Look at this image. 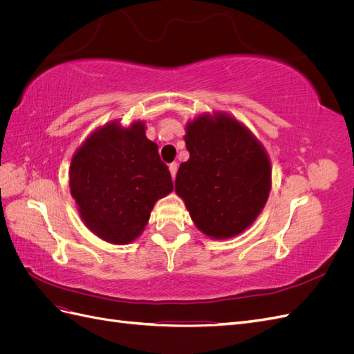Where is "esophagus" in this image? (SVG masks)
Segmentation results:
<instances>
[{"instance_id":"1","label":"esophagus","mask_w":354,"mask_h":354,"mask_svg":"<svg viewBox=\"0 0 354 354\" xmlns=\"http://www.w3.org/2000/svg\"><path fill=\"white\" fill-rule=\"evenodd\" d=\"M169 173H171V177L173 178H176V174H177V168H178V165H177V162H173V164H169Z\"/></svg>"}]
</instances>
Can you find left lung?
I'll return each mask as SVG.
<instances>
[{"label":"left lung","mask_w":354,"mask_h":354,"mask_svg":"<svg viewBox=\"0 0 354 354\" xmlns=\"http://www.w3.org/2000/svg\"><path fill=\"white\" fill-rule=\"evenodd\" d=\"M185 142L190 158L177 171V195L207 236H236L269 198L272 167L264 147L226 113L199 115L187 124Z\"/></svg>","instance_id":"obj_1"}]
</instances>
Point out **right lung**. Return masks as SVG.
I'll list each match as a JSON object with an SVG mask.
<instances>
[{
  "instance_id": "right-lung-1",
  "label": "right lung",
  "mask_w": 354,
  "mask_h": 354,
  "mask_svg": "<svg viewBox=\"0 0 354 354\" xmlns=\"http://www.w3.org/2000/svg\"><path fill=\"white\" fill-rule=\"evenodd\" d=\"M69 186L85 226L118 245L140 236L155 202L174 189L140 121L97 128L72 158Z\"/></svg>"
}]
</instances>
